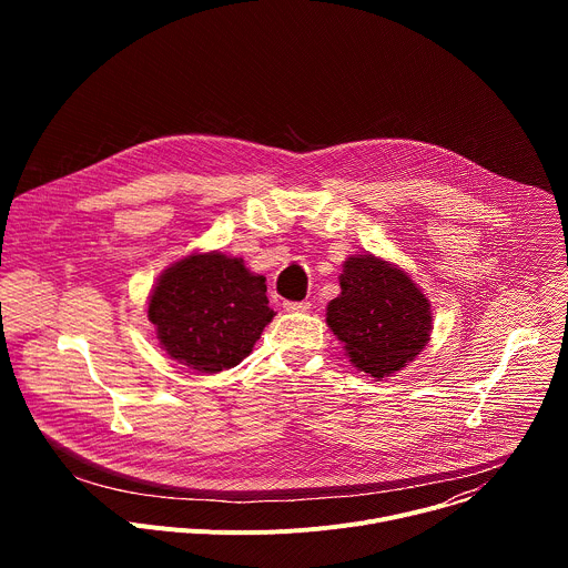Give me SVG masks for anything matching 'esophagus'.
<instances>
[{"mask_svg": "<svg viewBox=\"0 0 568 568\" xmlns=\"http://www.w3.org/2000/svg\"><path fill=\"white\" fill-rule=\"evenodd\" d=\"M283 310H285V312H307V310H310V303H307V301H285V303H283Z\"/></svg>", "mask_w": 568, "mask_h": 568, "instance_id": "esophagus-1", "label": "esophagus"}]
</instances>
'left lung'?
<instances>
[{
    "mask_svg": "<svg viewBox=\"0 0 568 568\" xmlns=\"http://www.w3.org/2000/svg\"><path fill=\"white\" fill-rule=\"evenodd\" d=\"M339 285L326 321L359 371L382 379L420 355L432 335V307L407 272L371 254L351 256Z\"/></svg>",
    "mask_w": 568,
    "mask_h": 568,
    "instance_id": "1",
    "label": "left lung"
}]
</instances>
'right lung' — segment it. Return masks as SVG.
I'll list each match as a JSON object with an SVG mask.
<instances>
[{
    "mask_svg": "<svg viewBox=\"0 0 568 568\" xmlns=\"http://www.w3.org/2000/svg\"><path fill=\"white\" fill-rule=\"evenodd\" d=\"M265 276L220 252L191 254L159 276L148 318L175 362L197 373L237 366L261 339L274 310Z\"/></svg>",
    "mask_w": 568,
    "mask_h": 568,
    "instance_id": "1",
    "label": "right lung"
}]
</instances>
